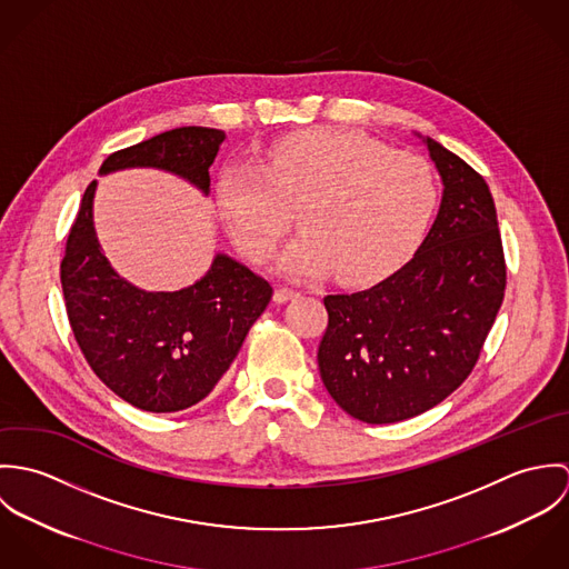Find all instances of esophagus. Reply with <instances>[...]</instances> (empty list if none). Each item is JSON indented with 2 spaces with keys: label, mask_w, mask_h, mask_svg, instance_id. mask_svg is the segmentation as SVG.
Masks as SVG:
<instances>
[{
  "label": "esophagus",
  "mask_w": 569,
  "mask_h": 569,
  "mask_svg": "<svg viewBox=\"0 0 569 569\" xmlns=\"http://www.w3.org/2000/svg\"><path fill=\"white\" fill-rule=\"evenodd\" d=\"M296 296H298L296 289H291V287H278L276 293H273V302H276V305H284V302L293 300Z\"/></svg>",
  "instance_id": "esophagus-1"
}]
</instances>
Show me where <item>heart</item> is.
<instances>
[{"label": "heart", "mask_w": 569, "mask_h": 569, "mask_svg": "<svg viewBox=\"0 0 569 569\" xmlns=\"http://www.w3.org/2000/svg\"><path fill=\"white\" fill-rule=\"evenodd\" d=\"M438 201L427 160L395 153L363 133L311 129L273 142L258 168L226 166L217 203L244 253L267 260L298 206L305 228L278 258L291 276L335 267L341 280L366 282L399 264L422 239Z\"/></svg>", "instance_id": "1"}]
</instances>
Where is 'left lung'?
I'll return each mask as SVG.
<instances>
[{
	"label": "left lung",
	"instance_id": "1",
	"mask_svg": "<svg viewBox=\"0 0 569 569\" xmlns=\"http://www.w3.org/2000/svg\"><path fill=\"white\" fill-rule=\"evenodd\" d=\"M418 138L442 181L431 230L390 278L325 298L322 381L337 406L370 425L413 418L458 390L480 357L506 289L485 177L440 142Z\"/></svg>",
	"mask_w": 569,
	"mask_h": 569
}]
</instances>
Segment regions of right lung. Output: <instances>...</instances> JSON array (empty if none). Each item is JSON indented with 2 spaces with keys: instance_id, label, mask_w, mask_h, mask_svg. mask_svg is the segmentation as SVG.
<instances>
[{
  "instance_id": "add662e5",
  "label": "right lung",
  "mask_w": 569,
  "mask_h": 569,
  "mask_svg": "<svg viewBox=\"0 0 569 569\" xmlns=\"http://www.w3.org/2000/svg\"><path fill=\"white\" fill-rule=\"evenodd\" d=\"M226 133L179 127L111 153L100 174L127 168L172 172L206 197ZM91 181L61 262L68 318L96 377L122 401L166 413L203 401L237 359L244 335L271 300V284L228 253L179 291H144L102 253L93 228Z\"/></svg>"
}]
</instances>
